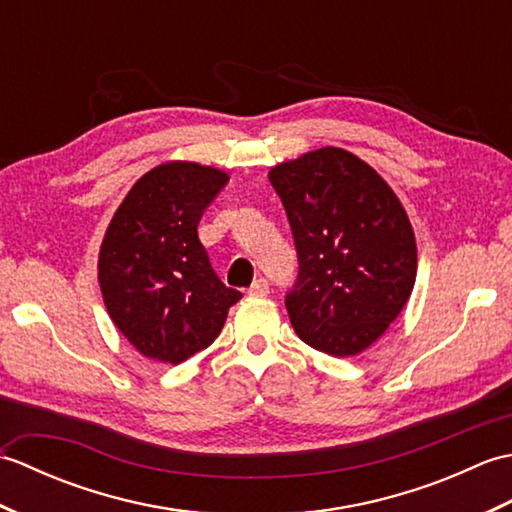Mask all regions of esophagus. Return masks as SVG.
<instances>
[{
    "label": "esophagus",
    "mask_w": 512,
    "mask_h": 512,
    "mask_svg": "<svg viewBox=\"0 0 512 512\" xmlns=\"http://www.w3.org/2000/svg\"><path fill=\"white\" fill-rule=\"evenodd\" d=\"M246 292H248V295H255V297H266L270 292V286H268L266 279H255L253 286H250Z\"/></svg>",
    "instance_id": "esophagus-1"
}]
</instances>
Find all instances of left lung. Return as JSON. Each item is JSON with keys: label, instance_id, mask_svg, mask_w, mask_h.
Listing matches in <instances>:
<instances>
[{"label": "left lung", "instance_id": "left-lung-1", "mask_svg": "<svg viewBox=\"0 0 512 512\" xmlns=\"http://www.w3.org/2000/svg\"><path fill=\"white\" fill-rule=\"evenodd\" d=\"M299 253L286 297L299 339L336 358L365 352L405 308L418 248L405 206L374 167L321 147L268 171Z\"/></svg>", "mask_w": 512, "mask_h": 512}]
</instances>
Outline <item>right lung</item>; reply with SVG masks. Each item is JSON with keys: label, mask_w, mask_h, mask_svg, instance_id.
Wrapping results in <instances>:
<instances>
[{"label": "right lung", "mask_w": 512, "mask_h": 512, "mask_svg": "<svg viewBox=\"0 0 512 512\" xmlns=\"http://www.w3.org/2000/svg\"><path fill=\"white\" fill-rule=\"evenodd\" d=\"M228 173L171 160L147 171L118 206L99 250L107 314L136 350L178 365L209 347L242 292L213 273L198 237Z\"/></svg>", "instance_id": "1"}]
</instances>
